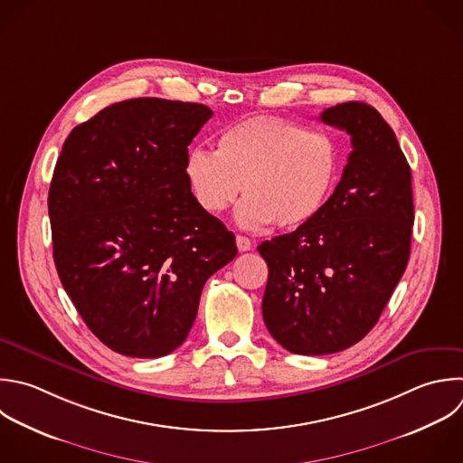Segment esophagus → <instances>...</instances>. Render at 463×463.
I'll list each match as a JSON object with an SVG mask.
<instances>
[{
  "label": "esophagus",
  "mask_w": 463,
  "mask_h": 463,
  "mask_svg": "<svg viewBox=\"0 0 463 463\" xmlns=\"http://www.w3.org/2000/svg\"><path fill=\"white\" fill-rule=\"evenodd\" d=\"M237 248H239V251H250L251 250V241L248 239V237H244V235H237Z\"/></svg>",
  "instance_id": "obj_1"
}]
</instances>
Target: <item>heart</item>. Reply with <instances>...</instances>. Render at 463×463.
Instances as JSON below:
<instances>
[{"instance_id": "b5f03b06", "label": "heart", "mask_w": 463, "mask_h": 463, "mask_svg": "<svg viewBox=\"0 0 463 463\" xmlns=\"http://www.w3.org/2000/svg\"><path fill=\"white\" fill-rule=\"evenodd\" d=\"M340 166L342 150L329 132L280 116H251L219 136L217 152L192 146L184 177L208 213L224 212L242 190L237 221L244 228L273 222L295 230L322 212Z\"/></svg>"}]
</instances>
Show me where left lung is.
Wrapping results in <instances>:
<instances>
[{"label":"left lung","instance_id":"8db88e82","mask_svg":"<svg viewBox=\"0 0 463 463\" xmlns=\"http://www.w3.org/2000/svg\"><path fill=\"white\" fill-rule=\"evenodd\" d=\"M353 152L322 212L259 246L268 264L262 317L297 354H329L362 340L402 279L414 222L411 168L394 132L369 105L322 112Z\"/></svg>","mask_w":463,"mask_h":463}]
</instances>
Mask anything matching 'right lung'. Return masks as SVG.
Masks as SVG:
<instances>
[{
    "mask_svg": "<svg viewBox=\"0 0 463 463\" xmlns=\"http://www.w3.org/2000/svg\"><path fill=\"white\" fill-rule=\"evenodd\" d=\"M213 112L137 98L67 137L49 192L54 262L89 329L112 351L159 358L197 317L204 282L237 255L235 235L194 199L188 145Z\"/></svg>",
    "mask_w": 463,
    "mask_h": 463,
    "instance_id": "right-lung-1",
    "label": "right lung"
}]
</instances>
